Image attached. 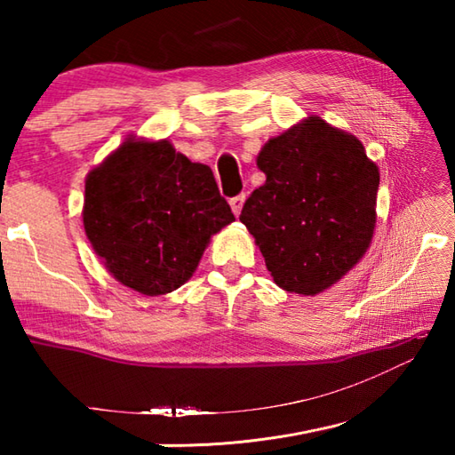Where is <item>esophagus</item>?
I'll list each match as a JSON object with an SVG mask.
<instances>
[{"mask_svg": "<svg viewBox=\"0 0 455 455\" xmlns=\"http://www.w3.org/2000/svg\"><path fill=\"white\" fill-rule=\"evenodd\" d=\"M244 195H238V196H235V198H230V209H233V212L236 214H241V211H243V204H244Z\"/></svg>", "mask_w": 455, "mask_h": 455, "instance_id": "34e87169", "label": "esophagus"}]
</instances>
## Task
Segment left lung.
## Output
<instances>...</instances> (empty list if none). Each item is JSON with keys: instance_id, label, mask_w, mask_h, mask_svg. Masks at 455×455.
I'll return each instance as SVG.
<instances>
[{"instance_id": "1", "label": "left lung", "mask_w": 455, "mask_h": 455, "mask_svg": "<svg viewBox=\"0 0 455 455\" xmlns=\"http://www.w3.org/2000/svg\"><path fill=\"white\" fill-rule=\"evenodd\" d=\"M257 166L267 180L246 198L241 222L283 291L319 295L371 244L379 168L357 136L319 116L268 138Z\"/></svg>"}]
</instances>
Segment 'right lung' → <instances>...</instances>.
<instances>
[{
  "label": "right lung",
  "instance_id": "1",
  "mask_svg": "<svg viewBox=\"0 0 455 455\" xmlns=\"http://www.w3.org/2000/svg\"><path fill=\"white\" fill-rule=\"evenodd\" d=\"M82 219L108 273L158 297L195 275L211 236L235 214L209 166L168 140L130 136L88 172Z\"/></svg>",
  "mask_w": 455,
  "mask_h": 455
}]
</instances>
